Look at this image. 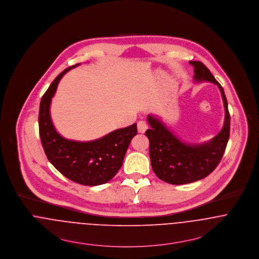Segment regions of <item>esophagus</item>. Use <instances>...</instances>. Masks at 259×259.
<instances>
[{
	"mask_svg": "<svg viewBox=\"0 0 259 259\" xmlns=\"http://www.w3.org/2000/svg\"><path fill=\"white\" fill-rule=\"evenodd\" d=\"M137 126H138V132H139V133H144V132L148 129V124H147L145 121H143V120L139 121L138 124H137Z\"/></svg>",
	"mask_w": 259,
	"mask_h": 259,
	"instance_id": "1",
	"label": "esophagus"
}]
</instances>
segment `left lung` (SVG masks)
<instances>
[{
	"label": "left lung",
	"mask_w": 259,
	"mask_h": 259,
	"mask_svg": "<svg viewBox=\"0 0 259 259\" xmlns=\"http://www.w3.org/2000/svg\"><path fill=\"white\" fill-rule=\"evenodd\" d=\"M190 63L194 66L197 82L209 81L220 88L226 110L225 124L210 141L191 145L182 142L159 118L148 115L151 128L145 134L150 142L152 169L159 179L172 185L189 184L208 176L220 164L230 138V116L224 88L202 62Z\"/></svg>",
	"instance_id": "obj_1"
}]
</instances>
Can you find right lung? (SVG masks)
I'll list each match as a JSON object with an SVG mask.
<instances>
[{
	"label": "right lung",
	"mask_w": 259,
	"mask_h": 259,
	"mask_svg": "<svg viewBox=\"0 0 259 259\" xmlns=\"http://www.w3.org/2000/svg\"><path fill=\"white\" fill-rule=\"evenodd\" d=\"M79 63L64 69L41 97L38 113L39 136L49 161L67 179L84 186L109 182L123 164L137 124L112 131L102 138L79 142L63 138L57 132L51 118V102L61 77Z\"/></svg>",
	"instance_id": "right-lung-1"
}]
</instances>
